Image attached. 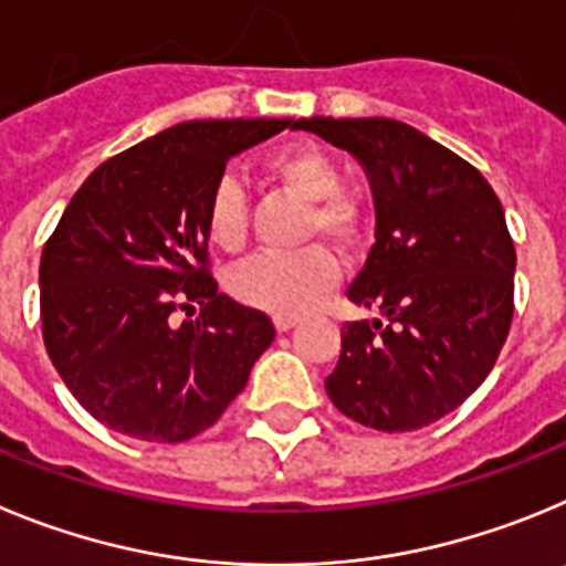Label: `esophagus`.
Here are the masks:
<instances>
[{
    "instance_id": "34e87169",
    "label": "esophagus",
    "mask_w": 566,
    "mask_h": 566,
    "mask_svg": "<svg viewBox=\"0 0 566 566\" xmlns=\"http://www.w3.org/2000/svg\"><path fill=\"white\" fill-rule=\"evenodd\" d=\"M273 324H276L279 333H287V329H293L295 324H298V318H295V315H276V318H273Z\"/></svg>"
}]
</instances>
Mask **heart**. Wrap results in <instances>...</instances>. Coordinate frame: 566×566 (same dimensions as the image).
<instances>
[{
    "instance_id": "1",
    "label": "heart",
    "mask_w": 566,
    "mask_h": 566,
    "mask_svg": "<svg viewBox=\"0 0 566 566\" xmlns=\"http://www.w3.org/2000/svg\"><path fill=\"white\" fill-rule=\"evenodd\" d=\"M264 177L307 202L302 239H329L344 253L358 251L369 233V213L358 197L340 191V166L324 146L295 144L262 163ZM206 237L237 253L248 242V197L237 180H220L208 197ZM340 279L335 253L321 242L293 253H259L228 273V290L248 307L273 315H302Z\"/></svg>"
}]
</instances>
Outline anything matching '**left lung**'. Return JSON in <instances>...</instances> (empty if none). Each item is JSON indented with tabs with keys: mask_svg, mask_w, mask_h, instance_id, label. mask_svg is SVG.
I'll list each match as a JSON object with an SVG mask.
<instances>
[{
	"mask_svg": "<svg viewBox=\"0 0 566 566\" xmlns=\"http://www.w3.org/2000/svg\"><path fill=\"white\" fill-rule=\"evenodd\" d=\"M293 129L353 151L378 211V242L346 295L386 321H346L329 400L375 431L431 426L488 378L511 329L516 248L499 197L400 120L302 118Z\"/></svg>",
	"mask_w": 566,
	"mask_h": 566,
	"instance_id": "obj_1",
	"label": "left lung"
}]
</instances>
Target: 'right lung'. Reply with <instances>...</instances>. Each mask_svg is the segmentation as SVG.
<instances>
[{
  "instance_id": "right-lung-1",
  "label": "right lung",
  "mask_w": 566,
  "mask_h": 566,
  "mask_svg": "<svg viewBox=\"0 0 566 566\" xmlns=\"http://www.w3.org/2000/svg\"><path fill=\"white\" fill-rule=\"evenodd\" d=\"M287 126H171L86 177L44 242V346L75 400L112 431L169 446L202 434L273 344V321L211 276L206 206L228 157Z\"/></svg>"
}]
</instances>
